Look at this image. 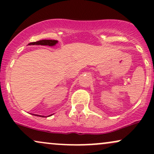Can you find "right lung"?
<instances>
[{"label": "right lung", "instance_id": "1", "mask_svg": "<svg viewBox=\"0 0 154 154\" xmlns=\"http://www.w3.org/2000/svg\"><path fill=\"white\" fill-rule=\"evenodd\" d=\"M57 43H58L57 40H39V41H37V42L29 43L28 45H49V46H54V45H56ZM42 117H43V116H42Z\"/></svg>", "mask_w": 154, "mask_h": 154}]
</instances>
